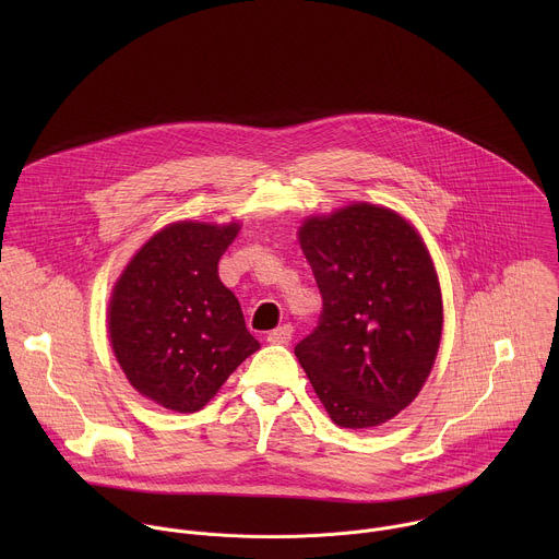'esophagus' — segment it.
I'll return each instance as SVG.
<instances>
[{"mask_svg": "<svg viewBox=\"0 0 559 559\" xmlns=\"http://www.w3.org/2000/svg\"><path fill=\"white\" fill-rule=\"evenodd\" d=\"M292 336H294L292 325H281L274 332L267 334V343H272V345H287L292 341Z\"/></svg>", "mask_w": 559, "mask_h": 559, "instance_id": "34e87169", "label": "esophagus"}]
</instances>
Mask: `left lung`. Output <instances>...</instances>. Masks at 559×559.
Returning a JSON list of instances; mask_svg holds the SVG:
<instances>
[{
	"label": "left lung",
	"mask_w": 559,
	"mask_h": 559,
	"mask_svg": "<svg viewBox=\"0 0 559 559\" xmlns=\"http://www.w3.org/2000/svg\"><path fill=\"white\" fill-rule=\"evenodd\" d=\"M298 243L323 313L294 354L334 425H384L416 401L440 349L442 292L423 236L401 212L356 201L307 216Z\"/></svg>",
	"instance_id": "obj_1"
}]
</instances>
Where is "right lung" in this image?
<instances>
[{
	"label": "right lung",
	"mask_w": 559,
	"mask_h": 559,
	"mask_svg": "<svg viewBox=\"0 0 559 559\" xmlns=\"http://www.w3.org/2000/svg\"><path fill=\"white\" fill-rule=\"evenodd\" d=\"M241 223L177 221L132 254L112 285L108 338L128 382L177 414L203 409L261 345L218 278Z\"/></svg>",
	"instance_id": "1"
}]
</instances>
